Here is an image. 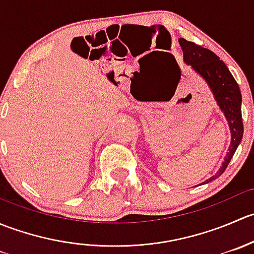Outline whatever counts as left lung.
I'll list each match as a JSON object with an SVG mask.
<instances>
[{"instance_id":"1","label":"left lung","mask_w":254,"mask_h":254,"mask_svg":"<svg viewBox=\"0 0 254 254\" xmlns=\"http://www.w3.org/2000/svg\"><path fill=\"white\" fill-rule=\"evenodd\" d=\"M179 44L183 50L184 63L190 65L193 70L207 82L220 109L224 112L226 117L230 130H231V145L229 147V152L219 172L204 182V183H209L225 172L242 140L243 122L242 113H241L242 96H241L240 87L235 81L234 76L216 54H214L209 49L203 48L201 45L188 42L183 38L179 39Z\"/></svg>"}]
</instances>
